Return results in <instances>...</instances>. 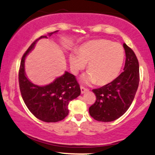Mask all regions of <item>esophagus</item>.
Listing matches in <instances>:
<instances>
[{"mask_svg": "<svg viewBox=\"0 0 155 155\" xmlns=\"http://www.w3.org/2000/svg\"><path fill=\"white\" fill-rule=\"evenodd\" d=\"M87 91H88V89L85 88V87H82V86H81V94H84V93L87 92Z\"/></svg>", "mask_w": 155, "mask_h": 155, "instance_id": "34e87169", "label": "esophagus"}]
</instances>
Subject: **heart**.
<instances>
[{
  "mask_svg": "<svg viewBox=\"0 0 155 155\" xmlns=\"http://www.w3.org/2000/svg\"><path fill=\"white\" fill-rule=\"evenodd\" d=\"M124 50L120 43L107 40H91L83 44L78 55L71 54L69 61L74 73L83 69L88 63L86 81L104 85L115 79L124 63Z\"/></svg>",
  "mask_w": 155,
  "mask_h": 155,
  "instance_id": "1",
  "label": "heart"
}]
</instances>
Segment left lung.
Returning <instances> with one entry per match:
<instances>
[{"mask_svg": "<svg viewBox=\"0 0 155 155\" xmlns=\"http://www.w3.org/2000/svg\"><path fill=\"white\" fill-rule=\"evenodd\" d=\"M126 63L116 79L103 87L92 89L95 102L89 109L94 120L110 122L120 118L133 102L139 83V65L134 52L124 43Z\"/></svg>", "mask_w": 155, "mask_h": 155, "instance_id": "8db88e82", "label": "left lung"}]
</instances>
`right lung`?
I'll list each match as a JSON object with an SVG mask.
<instances>
[{"label":"right lung","instance_id":"1","mask_svg":"<svg viewBox=\"0 0 155 155\" xmlns=\"http://www.w3.org/2000/svg\"><path fill=\"white\" fill-rule=\"evenodd\" d=\"M57 31L48 35L51 36ZM41 38H47V36L37 39L22 56L18 71V83L21 97L29 111L41 120L55 123L62 120L68 115V104L80 95L81 89L75 76L67 71L53 83L43 87L35 85L27 79L24 71L26 56Z\"/></svg>","mask_w":155,"mask_h":155}]
</instances>
